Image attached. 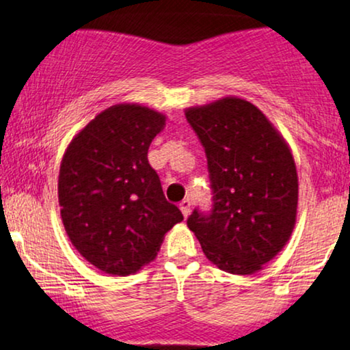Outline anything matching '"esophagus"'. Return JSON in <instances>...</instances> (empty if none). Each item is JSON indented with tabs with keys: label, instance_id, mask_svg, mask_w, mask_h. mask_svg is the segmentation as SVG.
Here are the masks:
<instances>
[{
	"label": "esophagus",
	"instance_id": "obj_1",
	"mask_svg": "<svg viewBox=\"0 0 350 350\" xmlns=\"http://www.w3.org/2000/svg\"><path fill=\"white\" fill-rule=\"evenodd\" d=\"M179 208H180V211H183L184 218H187L189 213H190V202L189 200H183V202L179 203Z\"/></svg>",
	"mask_w": 350,
	"mask_h": 350
}]
</instances>
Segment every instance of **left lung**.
<instances>
[{
  "label": "left lung",
  "instance_id": "8db88e82",
  "mask_svg": "<svg viewBox=\"0 0 350 350\" xmlns=\"http://www.w3.org/2000/svg\"><path fill=\"white\" fill-rule=\"evenodd\" d=\"M205 148L213 205L187 226L210 262L254 274L281 252L297 216L299 180L282 135L250 101L228 96L185 109Z\"/></svg>",
  "mask_w": 350,
  "mask_h": 350
}]
</instances>
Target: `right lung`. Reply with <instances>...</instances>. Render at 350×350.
I'll list each match as a JSON object with an SVG mask.
<instances>
[{"mask_svg": "<svg viewBox=\"0 0 350 350\" xmlns=\"http://www.w3.org/2000/svg\"><path fill=\"white\" fill-rule=\"evenodd\" d=\"M165 121L147 106L114 105L74 137L61 161L57 198L66 232L87 262L108 274L139 271L184 219L148 163Z\"/></svg>", "mask_w": 350, "mask_h": 350, "instance_id": "right-lung-1", "label": "right lung"}]
</instances>
